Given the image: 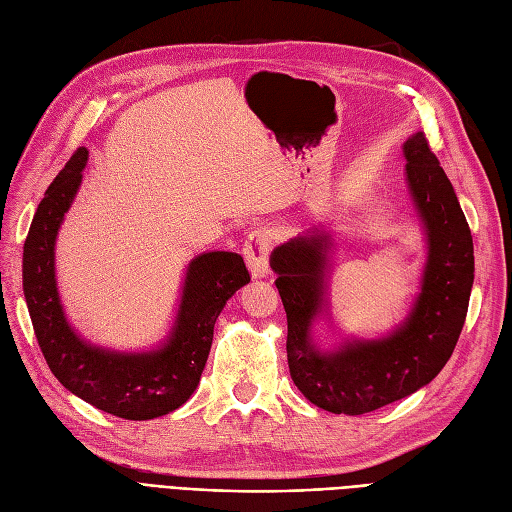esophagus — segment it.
Masks as SVG:
<instances>
[{
  "label": "esophagus",
  "mask_w": 512,
  "mask_h": 512,
  "mask_svg": "<svg viewBox=\"0 0 512 512\" xmlns=\"http://www.w3.org/2000/svg\"><path fill=\"white\" fill-rule=\"evenodd\" d=\"M269 254H271V231H267V228H258V231L250 233L243 245V256L254 279L269 275Z\"/></svg>",
  "instance_id": "esophagus-1"
}]
</instances>
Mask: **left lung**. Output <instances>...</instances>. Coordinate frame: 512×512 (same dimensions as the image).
<instances>
[{
	"label": "left lung",
	"instance_id": "8db88e82",
	"mask_svg": "<svg viewBox=\"0 0 512 512\" xmlns=\"http://www.w3.org/2000/svg\"><path fill=\"white\" fill-rule=\"evenodd\" d=\"M404 180L426 239V262L407 317L377 339L315 341V324L330 322V254L326 226L277 245L275 286L288 315L290 377L303 396L330 413L362 415L415 394L451 358L464 328L474 281L472 235L447 173L424 133L402 144Z\"/></svg>",
	"mask_w": 512,
	"mask_h": 512
}]
</instances>
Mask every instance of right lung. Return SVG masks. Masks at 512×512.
<instances>
[{
  "mask_svg": "<svg viewBox=\"0 0 512 512\" xmlns=\"http://www.w3.org/2000/svg\"><path fill=\"white\" fill-rule=\"evenodd\" d=\"M88 150L78 148L35 209L23 248V292L42 354L63 387L93 407L133 421L167 415L195 394L214 326L226 301L250 284L235 252H203L186 267L165 339L146 351H118L86 341L69 324L57 286L55 248L72 207Z\"/></svg>",
  "mask_w": 512,
  "mask_h": 512,
  "instance_id": "right-lung-1",
  "label": "right lung"
}]
</instances>
